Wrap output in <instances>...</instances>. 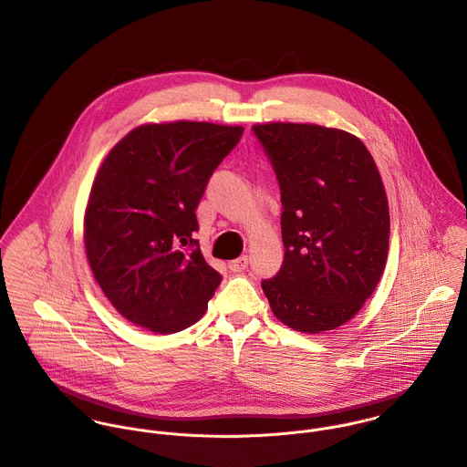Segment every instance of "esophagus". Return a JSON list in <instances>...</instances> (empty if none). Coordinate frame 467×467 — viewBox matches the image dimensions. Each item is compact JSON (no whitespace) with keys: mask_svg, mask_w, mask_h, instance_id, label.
Masks as SVG:
<instances>
[{"mask_svg":"<svg viewBox=\"0 0 467 467\" xmlns=\"http://www.w3.org/2000/svg\"><path fill=\"white\" fill-rule=\"evenodd\" d=\"M247 265H249V258H247V256H240V258H236V260H233V262L229 264V269H231L233 273H242V271L247 269Z\"/></svg>","mask_w":467,"mask_h":467,"instance_id":"obj_1","label":"esophagus"}]
</instances>
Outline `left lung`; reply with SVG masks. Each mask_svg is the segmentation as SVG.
Segmentation results:
<instances>
[{
  "instance_id": "obj_1",
  "label": "left lung",
  "mask_w": 467,
  "mask_h": 467,
  "mask_svg": "<svg viewBox=\"0 0 467 467\" xmlns=\"http://www.w3.org/2000/svg\"><path fill=\"white\" fill-rule=\"evenodd\" d=\"M253 132L282 194L284 264L262 289L295 331H331L373 295L388 260L389 205L380 172L353 134L311 123Z\"/></svg>"
}]
</instances>
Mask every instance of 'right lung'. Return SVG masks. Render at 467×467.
Listing matches in <instances>:
<instances>
[{
	"label": "right lung",
	"instance_id": "add662e5",
	"mask_svg": "<svg viewBox=\"0 0 467 467\" xmlns=\"http://www.w3.org/2000/svg\"><path fill=\"white\" fill-rule=\"evenodd\" d=\"M244 127L149 123L119 140L101 163L85 211V251L116 311L154 333L198 322L222 282L194 233L209 178Z\"/></svg>",
	"mask_w": 467,
	"mask_h": 467
}]
</instances>
